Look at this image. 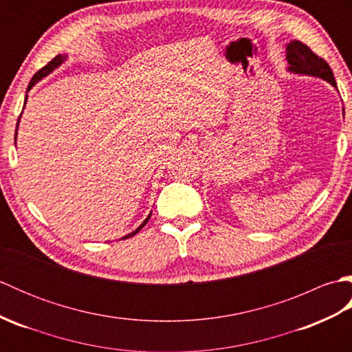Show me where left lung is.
<instances>
[{
    "mask_svg": "<svg viewBox=\"0 0 352 352\" xmlns=\"http://www.w3.org/2000/svg\"><path fill=\"white\" fill-rule=\"evenodd\" d=\"M286 58L289 63L287 71L294 74H301V76L322 78L338 89L330 65L322 57L316 56L305 43L300 41L289 42L286 47ZM343 113H345V109H343Z\"/></svg>",
    "mask_w": 352,
    "mask_h": 352,
    "instance_id": "8db88e82",
    "label": "left lung"
}]
</instances>
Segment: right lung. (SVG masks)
I'll list each match as a JSON object with an SVG mask.
<instances>
[{"label":"right lung","mask_w":352,"mask_h":352,"mask_svg":"<svg viewBox=\"0 0 352 352\" xmlns=\"http://www.w3.org/2000/svg\"><path fill=\"white\" fill-rule=\"evenodd\" d=\"M66 58H68V56H62V54H58V56H56L54 58H52V60H51L48 65H45L42 69L37 71V72L34 74V76H33L32 81H30V85H28V87H27V92H28L30 89H32V87H33V86L37 83V81H41L43 77H47L50 72H52V71H54L56 68H58V66H60V65H62V63L66 60ZM27 98H28V96L25 95V102H27ZM19 118H21V116H19ZM18 124H19V119H18ZM16 133H18V126H16ZM16 133H14V140H16ZM149 218H151V213H149V214H148V218H146L144 222H142V226H140V227H138L136 230H134L133 233H130V234L124 236L122 239H129V237L134 236V234H136V233H139V231L145 227V223L149 221Z\"/></svg>","instance_id":"1"}]
</instances>
